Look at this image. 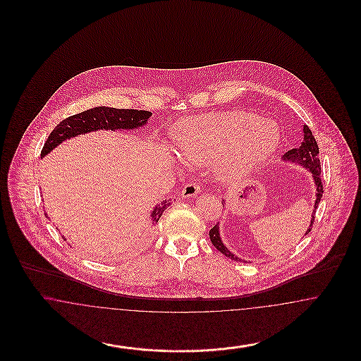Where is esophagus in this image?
<instances>
[{"instance_id": "1", "label": "esophagus", "mask_w": 361, "mask_h": 361, "mask_svg": "<svg viewBox=\"0 0 361 361\" xmlns=\"http://www.w3.org/2000/svg\"><path fill=\"white\" fill-rule=\"evenodd\" d=\"M202 190V187H200V184L199 183H195V181H192V183H189L187 184L184 188L181 189V196L183 197H193V196H196V195H199V192Z\"/></svg>"}]
</instances>
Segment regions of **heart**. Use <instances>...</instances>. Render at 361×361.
Instances as JSON below:
<instances>
[{
    "mask_svg": "<svg viewBox=\"0 0 361 361\" xmlns=\"http://www.w3.org/2000/svg\"><path fill=\"white\" fill-rule=\"evenodd\" d=\"M176 137L184 158L206 165L218 157V177L238 181L275 154L280 128L255 114L227 111L181 121Z\"/></svg>",
    "mask_w": 361,
    "mask_h": 361,
    "instance_id": "1",
    "label": "heart"
}]
</instances>
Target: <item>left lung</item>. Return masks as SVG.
Instances as JSON below:
<instances>
[{"label":"left lung","instance_id":"8db88e82","mask_svg":"<svg viewBox=\"0 0 361 361\" xmlns=\"http://www.w3.org/2000/svg\"><path fill=\"white\" fill-rule=\"evenodd\" d=\"M318 154H319V149H318L317 140H315V137L312 135V133H311L309 127L305 126L303 127V142H302V145L299 147H296V149L288 150L286 154L283 155L284 161H292L293 164H299L303 168L309 169L311 174H312V177H314L315 185H317V200H315V204H314L311 224H310L306 234H309L310 230L312 227L315 212H317V207L319 204L322 193H324V184H322V180H321V162H319ZM209 238H211L212 245L221 253H224L226 257L231 258V259H240V258L235 257L231 252H228V249L224 246V242H222L221 237H219V226L218 224H215L209 230Z\"/></svg>","mask_w":361,"mask_h":361}]
</instances>
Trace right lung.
Listing matches in <instances>:
<instances>
[{"label": "right lung", "mask_w": 361, "mask_h": 361, "mask_svg": "<svg viewBox=\"0 0 361 361\" xmlns=\"http://www.w3.org/2000/svg\"><path fill=\"white\" fill-rule=\"evenodd\" d=\"M152 112L137 109H118L109 106H96L87 109L61 121L44 142L40 157L49 154L59 143L75 135L97 130H133L146 124ZM171 204V200H165L161 203V206L155 207L152 214L153 224L159 221L162 212Z\"/></svg>", "instance_id": "1"}]
</instances>
